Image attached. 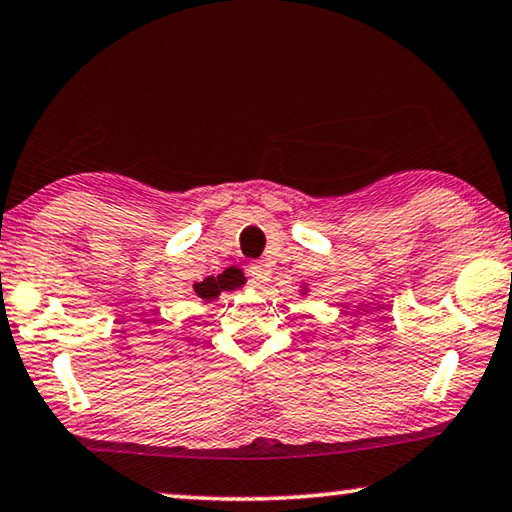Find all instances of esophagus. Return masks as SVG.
Segmentation results:
<instances>
[{
    "label": "esophagus",
    "mask_w": 512,
    "mask_h": 512,
    "mask_svg": "<svg viewBox=\"0 0 512 512\" xmlns=\"http://www.w3.org/2000/svg\"><path fill=\"white\" fill-rule=\"evenodd\" d=\"M249 277L256 283H267L272 281V265L267 261H258L249 265Z\"/></svg>",
    "instance_id": "esophagus-1"
}]
</instances>
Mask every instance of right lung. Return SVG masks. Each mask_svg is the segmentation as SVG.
I'll return each instance as SVG.
<instances>
[{"instance_id": "1", "label": "right lung", "mask_w": 512, "mask_h": 512, "mask_svg": "<svg viewBox=\"0 0 512 512\" xmlns=\"http://www.w3.org/2000/svg\"><path fill=\"white\" fill-rule=\"evenodd\" d=\"M242 286V274L226 270L224 274H217V277H208L199 283H194V293L201 297V300H217L224 290H235Z\"/></svg>"}]
</instances>
